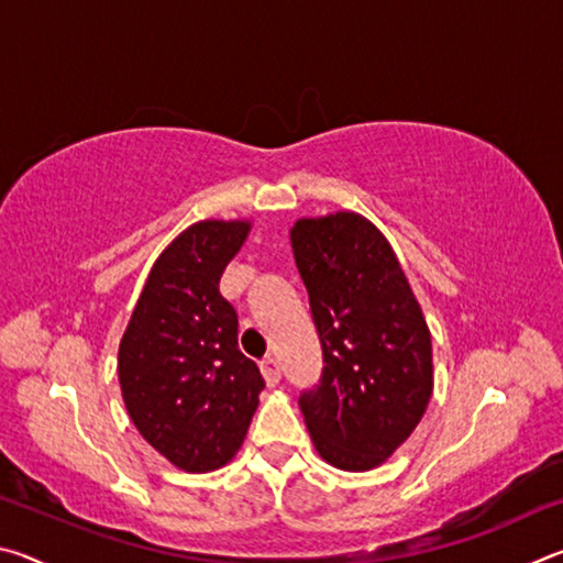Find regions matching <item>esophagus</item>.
<instances>
[{
    "label": "esophagus",
    "instance_id": "1",
    "mask_svg": "<svg viewBox=\"0 0 563 563\" xmlns=\"http://www.w3.org/2000/svg\"><path fill=\"white\" fill-rule=\"evenodd\" d=\"M261 373L265 377V383H268L271 387L280 383V365H278V360H275V357L268 355V357L261 360Z\"/></svg>",
    "mask_w": 563,
    "mask_h": 563
}]
</instances>
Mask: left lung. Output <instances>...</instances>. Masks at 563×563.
Returning <instances> with one entry per match:
<instances>
[{"label":"left lung","instance_id":"obj_1","mask_svg":"<svg viewBox=\"0 0 563 563\" xmlns=\"http://www.w3.org/2000/svg\"><path fill=\"white\" fill-rule=\"evenodd\" d=\"M290 243L325 365L300 395L305 424L328 464L375 470L430 405V328L393 245L367 218H300Z\"/></svg>","mask_w":563,"mask_h":563}]
</instances>
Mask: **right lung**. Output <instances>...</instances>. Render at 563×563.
I'll return each instance as SVG.
<instances>
[{
	"label": "right lung",
	"mask_w": 563,
	"mask_h": 563,
	"mask_svg": "<svg viewBox=\"0 0 563 563\" xmlns=\"http://www.w3.org/2000/svg\"><path fill=\"white\" fill-rule=\"evenodd\" d=\"M247 231V221L186 228L151 268L119 345L131 422L186 472L233 460L265 387L258 365L238 350V316L218 290Z\"/></svg>",
	"instance_id": "add662e5"
}]
</instances>
